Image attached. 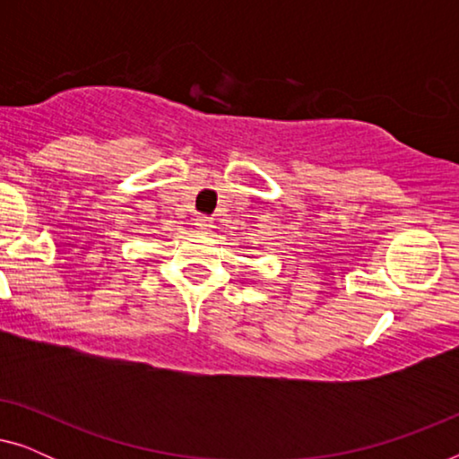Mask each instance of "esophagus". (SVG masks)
Segmentation results:
<instances>
[{
	"mask_svg": "<svg viewBox=\"0 0 459 459\" xmlns=\"http://www.w3.org/2000/svg\"><path fill=\"white\" fill-rule=\"evenodd\" d=\"M196 230L200 231V234H209V231L212 230V221L211 217H196Z\"/></svg>",
	"mask_w": 459,
	"mask_h": 459,
	"instance_id": "esophagus-1",
	"label": "esophagus"
}]
</instances>
